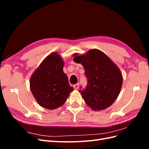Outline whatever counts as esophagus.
Instances as JSON below:
<instances>
[{
  "label": "esophagus",
  "instance_id": "obj_1",
  "mask_svg": "<svg viewBox=\"0 0 149 149\" xmlns=\"http://www.w3.org/2000/svg\"><path fill=\"white\" fill-rule=\"evenodd\" d=\"M73 88H74L75 89H78V88H79V84L77 83V84H76L73 85Z\"/></svg>",
  "mask_w": 149,
  "mask_h": 149
}]
</instances>
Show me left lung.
Here are the masks:
<instances>
[{
  "instance_id": "left-lung-1",
  "label": "left lung",
  "mask_w": 149,
  "mask_h": 149,
  "mask_svg": "<svg viewBox=\"0 0 149 149\" xmlns=\"http://www.w3.org/2000/svg\"><path fill=\"white\" fill-rule=\"evenodd\" d=\"M73 61L81 63L88 78L86 88L79 91L87 105L94 111L111 106L118 98L123 82L120 70L104 53L90 49L84 55L73 54Z\"/></svg>"
}]
</instances>
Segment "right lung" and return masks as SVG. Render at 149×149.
Segmentation results:
<instances>
[{
  "mask_svg": "<svg viewBox=\"0 0 149 149\" xmlns=\"http://www.w3.org/2000/svg\"><path fill=\"white\" fill-rule=\"evenodd\" d=\"M64 61L57 52L47 56L31 75L30 88L38 104L53 110L66 102L73 91L63 72Z\"/></svg>",
  "mask_w": 149,
  "mask_h": 149,
  "instance_id": "obj_1",
  "label": "right lung"
}]
</instances>
